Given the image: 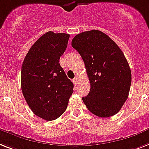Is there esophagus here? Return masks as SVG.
I'll return each mask as SVG.
<instances>
[{
	"label": "esophagus",
	"mask_w": 149,
	"mask_h": 149,
	"mask_svg": "<svg viewBox=\"0 0 149 149\" xmlns=\"http://www.w3.org/2000/svg\"><path fill=\"white\" fill-rule=\"evenodd\" d=\"M78 78H77V77H75V78L72 79V83H74V85L77 86V84H78Z\"/></svg>",
	"instance_id": "esophagus-1"
}]
</instances>
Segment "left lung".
<instances>
[{"label": "left lung", "mask_w": 149, "mask_h": 149, "mask_svg": "<svg viewBox=\"0 0 149 149\" xmlns=\"http://www.w3.org/2000/svg\"><path fill=\"white\" fill-rule=\"evenodd\" d=\"M72 47L85 63L90 91L83 97L87 109L101 118L114 116L126 101L132 82L126 58L108 35L97 30L76 35Z\"/></svg>", "instance_id": "8db88e82"}]
</instances>
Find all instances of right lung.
I'll return each mask as SVG.
<instances>
[{
    "instance_id": "obj_1",
    "label": "right lung",
    "mask_w": 149,
    "mask_h": 149,
    "mask_svg": "<svg viewBox=\"0 0 149 149\" xmlns=\"http://www.w3.org/2000/svg\"><path fill=\"white\" fill-rule=\"evenodd\" d=\"M70 35L49 31L29 49L21 67V90L36 116L55 120L66 111L73 84L60 65Z\"/></svg>"
}]
</instances>
